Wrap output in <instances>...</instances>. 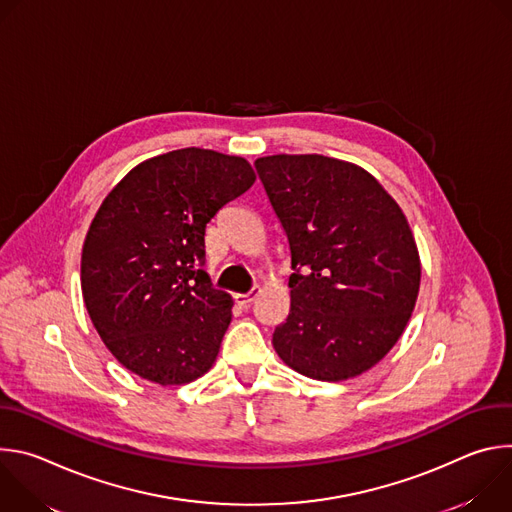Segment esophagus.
<instances>
[{"mask_svg": "<svg viewBox=\"0 0 512 512\" xmlns=\"http://www.w3.org/2000/svg\"><path fill=\"white\" fill-rule=\"evenodd\" d=\"M259 291H261L259 287H253V289H249V291H247V294H237V296H235V300H237V304H239V306L249 308V306L255 302V298L259 296Z\"/></svg>", "mask_w": 512, "mask_h": 512, "instance_id": "obj_1", "label": "esophagus"}]
</instances>
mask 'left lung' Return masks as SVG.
Wrapping results in <instances>:
<instances>
[{
    "label": "left lung",
    "mask_w": 512,
    "mask_h": 512,
    "mask_svg": "<svg viewBox=\"0 0 512 512\" xmlns=\"http://www.w3.org/2000/svg\"><path fill=\"white\" fill-rule=\"evenodd\" d=\"M255 168L294 269L275 352L310 379L362 375L401 338L419 294L421 263L403 210L350 162L279 154Z\"/></svg>",
    "instance_id": "obj_1"
}]
</instances>
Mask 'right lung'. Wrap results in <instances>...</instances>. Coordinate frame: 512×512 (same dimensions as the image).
<instances>
[{"label":"right lung","mask_w":512,"mask_h":512,"mask_svg":"<svg viewBox=\"0 0 512 512\" xmlns=\"http://www.w3.org/2000/svg\"><path fill=\"white\" fill-rule=\"evenodd\" d=\"M253 182L239 156L184 148L141 162L107 194L83 245L81 287L127 371L166 387L212 367L233 300L202 269L204 231Z\"/></svg>","instance_id":"obj_1"}]
</instances>
